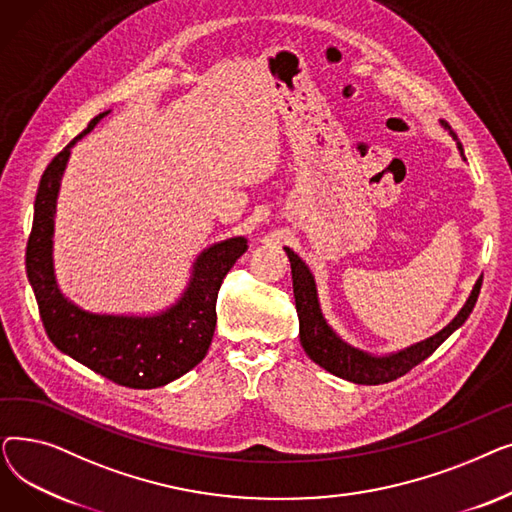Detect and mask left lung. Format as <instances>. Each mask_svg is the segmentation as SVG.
<instances>
[{
  "label": "left lung",
  "instance_id": "1",
  "mask_svg": "<svg viewBox=\"0 0 512 512\" xmlns=\"http://www.w3.org/2000/svg\"><path fill=\"white\" fill-rule=\"evenodd\" d=\"M442 126L450 132V137L456 141L461 155L465 157L463 145L459 137H456V132L444 120H442ZM286 255L292 267V288H294V301H297L299 334H301V344L305 348V353L309 355L311 361H315L326 371L338 375V378L355 382V384H365V386H378V384L392 382L400 378V375L409 373L421 361H425L456 328H461L465 324V319L469 317V313L477 303L479 288H481V280H477L471 297L461 309V313L456 315L436 336L427 338L411 348H405V351L390 357H371L363 351H357L353 346H348L332 332V328L326 324L324 315L319 311L317 290H315V282L309 267L301 261L299 255H294V251L286 249Z\"/></svg>",
  "mask_w": 512,
  "mask_h": 512
}]
</instances>
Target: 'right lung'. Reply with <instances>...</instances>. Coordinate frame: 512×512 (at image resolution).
Wrapping results in <instances>:
<instances>
[{"label": "right lung", "instance_id": "right-lung-1", "mask_svg": "<svg viewBox=\"0 0 512 512\" xmlns=\"http://www.w3.org/2000/svg\"><path fill=\"white\" fill-rule=\"evenodd\" d=\"M107 114L95 116L45 168L35 199L33 230L26 242V276L35 290L43 328L56 348L114 384L149 390L174 382L207 355L218 321L215 303L220 286L236 259L247 251V240L228 238L203 251L184 297L161 315H93L68 303L53 278V213L70 149Z\"/></svg>", "mask_w": 512, "mask_h": 512}]
</instances>
